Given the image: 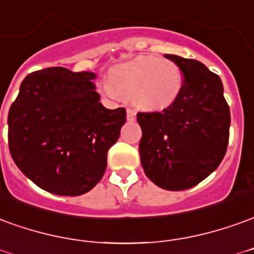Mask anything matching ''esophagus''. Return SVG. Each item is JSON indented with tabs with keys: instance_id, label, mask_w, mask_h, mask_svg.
Here are the masks:
<instances>
[{
	"instance_id": "34e87169",
	"label": "esophagus",
	"mask_w": 254,
	"mask_h": 254,
	"mask_svg": "<svg viewBox=\"0 0 254 254\" xmlns=\"http://www.w3.org/2000/svg\"><path fill=\"white\" fill-rule=\"evenodd\" d=\"M127 121H134V118H136V111L132 109H127Z\"/></svg>"
}]
</instances>
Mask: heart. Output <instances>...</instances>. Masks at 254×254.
Returning a JSON list of instances; mask_svg holds the SVG:
<instances>
[{
	"mask_svg": "<svg viewBox=\"0 0 254 254\" xmlns=\"http://www.w3.org/2000/svg\"><path fill=\"white\" fill-rule=\"evenodd\" d=\"M104 90L109 96L132 97L145 111H157L175 103L184 84L182 68L172 60L158 56H140L114 67Z\"/></svg>",
	"mask_w": 254,
	"mask_h": 254,
	"instance_id": "b5f03b06",
	"label": "heart"
}]
</instances>
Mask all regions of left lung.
Segmentation results:
<instances>
[{
  "label": "left lung",
  "mask_w": 254,
  "mask_h": 254,
  "mask_svg": "<svg viewBox=\"0 0 254 254\" xmlns=\"http://www.w3.org/2000/svg\"><path fill=\"white\" fill-rule=\"evenodd\" d=\"M182 68L184 84L161 113H139V152L145 176L169 191L191 189L217 169L230 137V107L219 75L194 59L165 55Z\"/></svg>",
  "instance_id": "left-lung-1"
}]
</instances>
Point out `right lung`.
Segmentation results:
<instances>
[{"instance_id":"right-lung-1","label":"right lung","mask_w":254,"mask_h":254,"mask_svg":"<svg viewBox=\"0 0 254 254\" xmlns=\"http://www.w3.org/2000/svg\"><path fill=\"white\" fill-rule=\"evenodd\" d=\"M93 72L49 67L28 74L8 113L10 155L23 175L56 195L85 194L102 180L107 152L127 122L109 110Z\"/></svg>"}]
</instances>
